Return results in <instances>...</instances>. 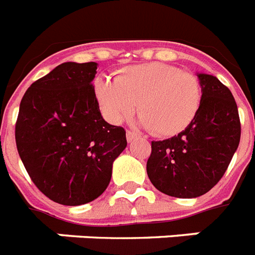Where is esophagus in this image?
<instances>
[{
  "label": "esophagus",
  "mask_w": 255,
  "mask_h": 255,
  "mask_svg": "<svg viewBox=\"0 0 255 255\" xmlns=\"http://www.w3.org/2000/svg\"><path fill=\"white\" fill-rule=\"evenodd\" d=\"M136 136H138L136 135V132L131 131V130H128V131H126V139H128V142H132Z\"/></svg>",
  "instance_id": "esophagus-1"
}]
</instances>
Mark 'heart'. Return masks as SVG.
<instances>
[{
	"label": "heart",
	"instance_id": "obj_1",
	"mask_svg": "<svg viewBox=\"0 0 255 255\" xmlns=\"http://www.w3.org/2000/svg\"><path fill=\"white\" fill-rule=\"evenodd\" d=\"M95 91L111 123L128 119L138 104L140 125L157 136L184 131L194 121L202 103L198 78L160 62L125 67L115 79L99 77Z\"/></svg>",
	"mask_w": 255,
	"mask_h": 255
}]
</instances>
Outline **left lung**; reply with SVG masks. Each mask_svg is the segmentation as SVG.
Here are the masks:
<instances>
[{"mask_svg":"<svg viewBox=\"0 0 255 255\" xmlns=\"http://www.w3.org/2000/svg\"><path fill=\"white\" fill-rule=\"evenodd\" d=\"M202 103L184 131L151 142L147 174L152 185L176 198L206 194L226 173L241 136L239 109L232 92L218 78L198 74Z\"/></svg>","mask_w":255,"mask_h":255,"instance_id":"8db88e82","label":"left lung"}]
</instances>
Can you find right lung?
I'll use <instances>...</instances> for the list:
<instances>
[{"label":"right lung","instance_id":"1","mask_svg":"<svg viewBox=\"0 0 255 255\" xmlns=\"http://www.w3.org/2000/svg\"><path fill=\"white\" fill-rule=\"evenodd\" d=\"M96 62H65L29 86L15 124L16 148L33 184L65 206L104 193L126 131L103 119L92 85Z\"/></svg>","mask_w":255,"mask_h":255}]
</instances>
